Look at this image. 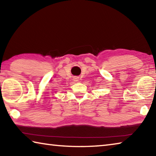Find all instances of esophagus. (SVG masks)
<instances>
[{"label":"esophagus","instance_id":"34e87169","mask_svg":"<svg viewBox=\"0 0 156 156\" xmlns=\"http://www.w3.org/2000/svg\"><path fill=\"white\" fill-rule=\"evenodd\" d=\"M75 80H76V81H77V78H76V79H75Z\"/></svg>","mask_w":156,"mask_h":156}]
</instances>
